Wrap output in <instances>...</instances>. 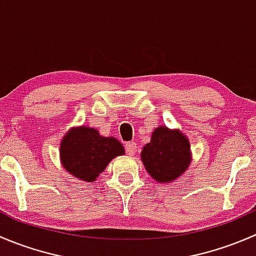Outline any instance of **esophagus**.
<instances>
[{"label":"esophagus","instance_id":"34e87169","mask_svg":"<svg viewBox=\"0 0 256 256\" xmlns=\"http://www.w3.org/2000/svg\"><path fill=\"white\" fill-rule=\"evenodd\" d=\"M136 150H138V144L134 142V141L125 144V151L128 156H134V154H136Z\"/></svg>","mask_w":256,"mask_h":256}]
</instances>
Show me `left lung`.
<instances>
[{
    "instance_id": "8db88e82",
    "label": "left lung",
    "mask_w": 256,
    "mask_h": 256,
    "mask_svg": "<svg viewBox=\"0 0 256 256\" xmlns=\"http://www.w3.org/2000/svg\"><path fill=\"white\" fill-rule=\"evenodd\" d=\"M141 160L154 180L171 182L190 166V142L180 131L161 126L152 132L151 142L144 147Z\"/></svg>"
}]
</instances>
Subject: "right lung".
Wrapping results in <instances>:
<instances>
[{
  "label": "right lung",
  "mask_w": 256,
  "mask_h": 256,
  "mask_svg": "<svg viewBox=\"0 0 256 256\" xmlns=\"http://www.w3.org/2000/svg\"><path fill=\"white\" fill-rule=\"evenodd\" d=\"M122 144L114 138H102L95 128H72L60 144V158L69 174L92 182L114 157L124 154Z\"/></svg>",
  "instance_id": "add662e5"
}]
</instances>
